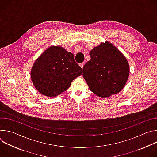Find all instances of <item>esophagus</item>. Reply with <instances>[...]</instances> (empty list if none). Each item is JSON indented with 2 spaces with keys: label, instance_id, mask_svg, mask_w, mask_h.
<instances>
[{
  "label": "esophagus",
  "instance_id": "34e87169",
  "mask_svg": "<svg viewBox=\"0 0 157 157\" xmlns=\"http://www.w3.org/2000/svg\"><path fill=\"white\" fill-rule=\"evenodd\" d=\"M79 66H80V67H81V68H83V66H84V63H80V64H79Z\"/></svg>",
  "mask_w": 157,
  "mask_h": 157
}]
</instances>
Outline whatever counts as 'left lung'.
Wrapping results in <instances>:
<instances>
[{"label": "left lung", "instance_id": "left-lung-1", "mask_svg": "<svg viewBox=\"0 0 157 157\" xmlns=\"http://www.w3.org/2000/svg\"><path fill=\"white\" fill-rule=\"evenodd\" d=\"M91 59L83 67V77L89 88L101 98L119 93L129 76L125 56L113 44L101 43L89 53Z\"/></svg>", "mask_w": 157, "mask_h": 157}]
</instances>
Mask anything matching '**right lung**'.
<instances>
[{
    "label": "right lung",
    "instance_id": "right-lung-1",
    "mask_svg": "<svg viewBox=\"0 0 157 157\" xmlns=\"http://www.w3.org/2000/svg\"><path fill=\"white\" fill-rule=\"evenodd\" d=\"M82 73L74 55L60 46H52L34 63L32 81L41 94L55 97L68 89L71 82Z\"/></svg>",
    "mask_w": 157,
    "mask_h": 157
}]
</instances>
